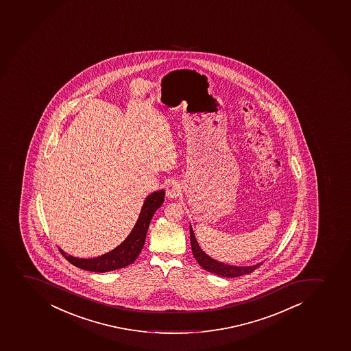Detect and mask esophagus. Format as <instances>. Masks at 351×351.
<instances>
[{"label":"esophagus","mask_w":351,"mask_h":351,"mask_svg":"<svg viewBox=\"0 0 351 351\" xmlns=\"http://www.w3.org/2000/svg\"><path fill=\"white\" fill-rule=\"evenodd\" d=\"M166 193L169 198H178L182 195V186L180 182H170L169 184L167 185Z\"/></svg>","instance_id":"esophagus-1"}]
</instances>
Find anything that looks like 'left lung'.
I'll use <instances>...</instances> for the list:
<instances>
[{
	"instance_id": "left-lung-1",
	"label": "left lung",
	"mask_w": 351,
	"mask_h": 351,
	"mask_svg": "<svg viewBox=\"0 0 351 351\" xmlns=\"http://www.w3.org/2000/svg\"><path fill=\"white\" fill-rule=\"evenodd\" d=\"M190 241H191L192 253L195 261H198V264L206 269L207 271H210L213 274L219 275V276H223V278H237L241 275L250 274L252 273L254 269H257L261 264L254 265V266H247V267H239V266H230V265L222 264L219 261H214L210 256H207L206 253L204 252L203 250L200 249L197 239H195V234L192 230L191 226H190Z\"/></svg>"
}]
</instances>
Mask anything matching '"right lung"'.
<instances>
[{
    "label": "right lung",
    "instance_id": "obj_1",
    "mask_svg": "<svg viewBox=\"0 0 351 351\" xmlns=\"http://www.w3.org/2000/svg\"><path fill=\"white\" fill-rule=\"evenodd\" d=\"M163 200H165L163 190L153 192L148 195L141 208L137 223L130 232V235L128 236L121 245L117 246L110 252L106 253L101 257L82 259V258L66 256L61 249L60 251L70 264L75 265L76 267L82 268L85 271L105 273V271H115V269L125 267L128 265L132 264L139 256L145 244L149 222L152 220L156 210L162 205Z\"/></svg>",
    "mask_w": 351,
    "mask_h": 351
}]
</instances>
